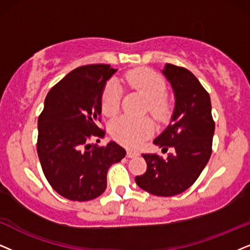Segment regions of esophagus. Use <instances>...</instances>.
<instances>
[{"label": "esophagus", "mask_w": 250, "mask_h": 250, "mask_svg": "<svg viewBox=\"0 0 250 250\" xmlns=\"http://www.w3.org/2000/svg\"><path fill=\"white\" fill-rule=\"evenodd\" d=\"M138 154H140V153H138L137 151H132V150H128V151H127V157H128V158L137 157Z\"/></svg>", "instance_id": "34e87169"}]
</instances>
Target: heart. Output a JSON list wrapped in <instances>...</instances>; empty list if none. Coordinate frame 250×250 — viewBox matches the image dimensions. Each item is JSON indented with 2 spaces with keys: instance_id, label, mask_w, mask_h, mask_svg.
I'll list each match as a JSON object with an SVG mask.
<instances>
[{
  "instance_id": "b5f03b06",
  "label": "heart",
  "mask_w": 250,
  "mask_h": 250,
  "mask_svg": "<svg viewBox=\"0 0 250 250\" xmlns=\"http://www.w3.org/2000/svg\"><path fill=\"white\" fill-rule=\"evenodd\" d=\"M125 81L131 87L140 91L147 99L150 113L158 120H163L168 113L166 83L158 72L150 68L132 69L125 75ZM121 88L115 80L106 84L102 94V110L107 116H114L120 109ZM154 125L150 118H132L123 115L110 123V134L113 137L127 146L135 147L140 145L144 138L153 132Z\"/></svg>"
}]
</instances>
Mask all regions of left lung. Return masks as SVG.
<instances>
[{"label": "left lung", "mask_w": 250, "mask_h": 250, "mask_svg": "<svg viewBox=\"0 0 250 250\" xmlns=\"http://www.w3.org/2000/svg\"><path fill=\"white\" fill-rule=\"evenodd\" d=\"M163 74L174 91L175 108L168 127L153 143L166 152L172 147L173 152L166 159L157 153L142 154L146 172L135 181L150 194L168 197L187 190L209 162L214 121L209 93L192 72L166 63Z\"/></svg>", "instance_id": "1"}]
</instances>
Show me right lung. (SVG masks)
Returning a JSON list of instances; mask_svg holds the SVG:
<instances>
[{
    "label": "right lung",
    "mask_w": 250,
    "mask_h": 250,
    "mask_svg": "<svg viewBox=\"0 0 250 250\" xmlns=\"http://www.w3.org/2000/svg\"><path fill=\"white\" fill-rule=\"evenodd\" d=\"M109 64L82 65L50 88L38 119L37 151L52 188L70 201H91L105 191L107 172L125 156L115 142H100L102 94L114 74Z\"/></svg>",
    "instance_id": "right-lung-1"
}]
</instances>
